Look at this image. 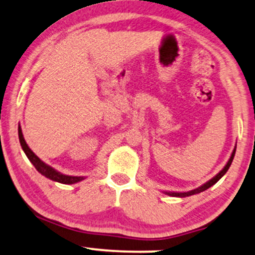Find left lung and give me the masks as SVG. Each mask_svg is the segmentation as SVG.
I'll return each instance as SVG.
<instances>
[{"instance_id":"1","label":"left lung","mask_w":255,"mask_h":255,"mask_svg":"<svg viewBox=\"0 0 255 255\" xmlns=\"http://www.w3.org/2000/svg\"><path fill=\"white\" fill-rule=\"evenodd\" d=\"M234 155H235V148H234V150H233V153H232V155H231V157H230V160H228V162H227V165L224 167V168H222L220 172H219L217 175L214 176L213 179H211L209 180L208 182H206L205 185H202L201 187H199V188H196V189H193V191H191V192H186V193H174V192H166V194H168V195H170V196H180V198H183V196H189V195H193V194H198V193H201V192H204V191H206V189H208L209 187H212L214 185V183H217L219 180H220L222 176L225 175V174H226V172L228 170V168H230V166H231V163H232V161H233V159H234Z\"/></svg>"}]
</instances>
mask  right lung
<instances>
[{
    "label": "right lung",
    "instance_id": "obj_1",
    "mask_svg": "<svg viewBox=\"0 0 255 255\" xmlns=\"http://www.w3.org/2000/svg\"><path fill=\"white\" fill-rule=\"evenodd\" d=\"M18 138H20V143L22 146V149H23V151L25 153V155H27L29 161L33 163L35 168L37 169V172H40L42 175H44L46 178L53 180V181L60 182V183H66V185H72V183H76L79 181H82V180L85 179L83 176L64 175V174L57 172V170L54 169L53 167L46 165L43 161H41L40 159H38V157L34 154V151L28 147L27 142H25L20 126H18Z\"/></svg>",
    "mask_w": 255,
    "mask_h": 255
}]
</instances>
